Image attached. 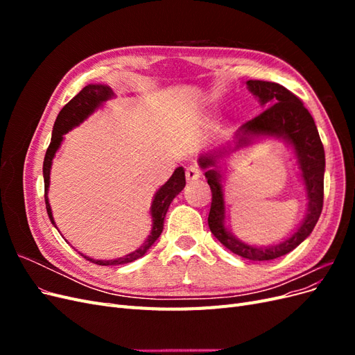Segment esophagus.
<instances>
[{
  "label": "esophagus",
  "mask_w": 355,
  "mask_h": 355,
  "mask_svg": "<svg viewBox=\"0 0 355 355\" xmlns=\"http://www.w3.org/2000/svg\"><path fill=\"white\" fill-rule=\"evenodd\" d=\"M187 180L188 182H196L201 178V173H200V168L197 166H189L187 168Z\"/></svg>",
  "instance_id": "obj_1"
}]
</instances>
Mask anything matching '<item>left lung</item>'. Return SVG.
<instances>
[{
  "label": "left lung",
  "mask_w": 355,
  "mask_h": 355,
  "mask_svg": "<svg viewBox=\"0 0 355 355\" xmlns=\"http://www.w3.org/2000/svg\"><path fill=\"white\" fill-rule=\"evenodd\" d=\"M245 85L256 96L262 108L266 110L253 120L244 123L235 132L232 148L211 149L209 153H204L198 158V164L204 170V176L211 189V206L207 219L211 234L227 249L245 259L272 261L296 249L313 232L320 218L324 197V148L314 118L292 92L271 81L249 80ZM262 137L280 138L293 146L309 200L307 214L298 230L284 242L268 248L247 245L224 227L223 179L226 165L223 159Z\"/></svg>",
  "instance_id": "1"
}]
</instances>
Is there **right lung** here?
<instances>
[{
	"mask_svg": "<svg viewBox=\"0 0 355 355\" xmlns=\"http://www.w3.org/2000/svg\"><path fill=\"white\" fill-rule=\"evenodd\" d=\"M114 92L106 84H89L73 98L63 106L62 111L59 112L55 125H53V133H51V142L47 148V153L44 157V164H42V175H44V198H46V209H47V214L51 220V223L55 225V219H53V213H51V207L49 202V187H50V170H51V164H53V158H55L58 149L62 145L63 141V135H67L69 130H72L73 127L80 125L84 120L96 111L99 110L101 106L106 102L114 98ZM185 170L184 167H178L175 170V173L170 176V179L166 182V184L161 187L154 196L153 204H151V218H153V228H151V234L148 235V239L144 241V244L136 249L135 252L128 253L123 257H116V259H111V261H102V259H93V257L85 256L83 253H80L84 259H87L93 263L98 265H123V263H128L133 262L139 257H142L149 247H151L163 232V227H164V218L166 213L170 207V202L173 201V198L179 194V192L185 188ZM58 228V227H56Z\"/></svg>",
	"mask_w": 355,
	"mask_h": 355,
	"instance_id": "obj_1",
	"label": "right lung"
}]
</instances>
